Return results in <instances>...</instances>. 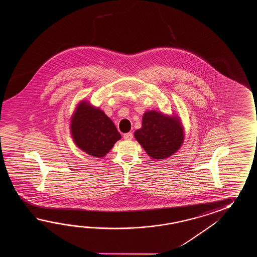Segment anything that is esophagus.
<instances>
[{
    "label": "esophagus",
    "mask_w": 257,
    "mask_h": 257,
    "mask_svg": "<svg viewBox=\"0 0 257 257\" xmlns=\"http://www.w3.org/2000/svg\"><path fill=\"white\" fill-rule=\"evenodd\" d=\"M123 137H124V139L126 140V141H131V140L133 139V134L131 132H127V133H125Z\"/></svg>",
    "instance_id": "1"
}]
</instances>
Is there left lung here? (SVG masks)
Masks as SVG:
<instances>
[{"label": "left lung", "mask_w": 257, "mask_h": 257, "mask_svg": "<svg viewBox=\"0 0 257 257\" xmlns=\"http://www.w3.org/2000/svg\"><path fill=\"white\" fill-rule=\"evenodd\" d=\"M134 137L151 158L161 160L180 149L185 133L179 116L151 110L144 113L142 127L134 132Z\"/></svg>", "instance_id": "left-lung-1"}]
</instances>
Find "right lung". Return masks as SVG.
<instances>
[{
  "mask_svg": "<svg viewBox=\"0 0 257 257\" xmlns=\"http://www.w3.org/2000/svg\"><path fill=\"white\" fill-rule=\"evenodd\" d=\"M71 134L77 147L96 158L105 156L121 139L120 133L104 111L83 100L71 116Z\"/></svg>",
  "mask_w": 257,
  "mask_h": 257,
  "instance_id": "right-lung-1",
  "label": "right lung"
}]
</instances>
